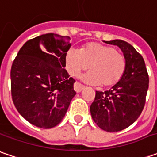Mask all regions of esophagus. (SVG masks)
<instances>
[{"label":"esophagus","instance_id":"obj_1","mask_svg":"<svg viewBox=\"0 0 157 157\" xmlns=\"http://www.w3.org/2000/svg\"><path fill=\"white\" fill-rule=\"evenodd\" d=\"M84 88H85V86L81 85L79 82H75L74 83V90H75L76 93H80Z\"/></svg>","mask_w":157,"mask_h":157}]
</instances>
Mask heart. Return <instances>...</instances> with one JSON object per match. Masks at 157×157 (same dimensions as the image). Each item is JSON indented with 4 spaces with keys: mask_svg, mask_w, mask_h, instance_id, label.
<instances>
[{
    "mask_svg": "<svg viewBox=\"0 0 157 157\" xmlns=\"http://www.w3.org/2000/svg\"><path fill=\"white\" fill-rule=\"evenodd\" d=\"M64 64L70 75L91 70L84 76V80L102 87H112L123 78L127 69V60L123 54L113 46L92 42L80 50L69 49L64 57Z\"/></svg>",
    "mask_w": 157,
    "mask_h": 157,
    "instance_id": "b5f03b06",
    "label": "heart"
}]
</instances>
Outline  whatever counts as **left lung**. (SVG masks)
Returning <instances> with one entry per match:
<instances>
[{
	"label": "left lung",
	"mask_w": 157,
	"mask_h": 157,
	"mask_svg": "<svg viewBox=\"0 0 157 157\" xmlns=\"http://www.w3.org/2000/svg\"><path fill=\"white\" fill-rule=\"evenodd\" d=\"M105 43L120 47L127 60V69L121 80L112 89L96 91L90 111L99 128L117 132L129 127L142 113L149 78L143 57L131 44L118 39Z\"/></svg>",
	"instance_id": "obj_1"
}]
</instances>
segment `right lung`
Listing matches in <instances>:
<instances>
[{
    "label": "right lung",
    "mask_w": 157,
    "mask_h": 157,
    "mask_svg": "<svg viewBox=\"0 0 157 157\" xmlns=\"http://www.w3.org/2000/svg\"><path fill=\"white\" fill-rule=\"evenodd\" d=\"M70 47L69 36L44 34L27 41L13 62L12 100L19 113L36 127H56L75 96V80L64 69Z\"/></svg>",
    "instance_id": "1"
}]
</instances>
